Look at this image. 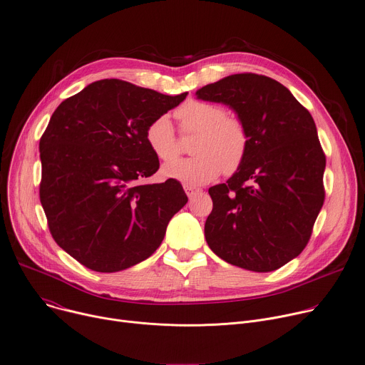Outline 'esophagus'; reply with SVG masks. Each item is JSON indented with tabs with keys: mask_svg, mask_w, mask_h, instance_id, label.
<instances>
[{
	"mask_svg": "<svg viewBox=\"0 0 365 365\" xmlns=\"http://www.w3.org/2000/svg\"><path fill=\"white\" fill-rule=\"evenodd\" d=\"M185 192H186V195L189 196V200H192L193 196H196L197 193L201 192V189H200V187H195V186H189V185H185Z\"/></svg>",
	"mask_w": 365,
	"mask_h": 365,
	"instance_id": "1",
	"label": "esophagus"
}]
</instances>
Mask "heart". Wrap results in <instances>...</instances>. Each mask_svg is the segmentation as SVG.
Returning a JSON list of instances; mask_svg holds the SVG:
<instances>
[{
	"label": "heart",
	"mask_w": 365,
	"mask_h": 365,
	"mask_svg": "<svg viewBox=\"0 0 365 365\" xmlns=\"http://www.w3.org/2000/svg\"><path fill=\"white\" fill-rule=\"evenodd\" d=\"M176 118L185 132H197L192 151L196 155L175 161L179 143L168 115L155 118L145 130L151 151L161 161H175L163 168V175L187 185H202L214 180L224 170L236 172L245 160L249 135L243 122L227 116V110L214 103L189 101L176 110Z\"/></svg>",
	"instance_id": "heart-1"
}]
</instances>
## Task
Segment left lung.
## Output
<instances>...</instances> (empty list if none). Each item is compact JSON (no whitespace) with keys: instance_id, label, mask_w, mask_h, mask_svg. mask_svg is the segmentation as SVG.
I'll list each match as a JSON object with an SVG mask.
<instances>
[{"instance_id":"left-lung-1","label":"left lung","mask_w":365,"mask_h":365,"mask_svg":"<svg viewBox=\"0 0 365 365\" xmlns=\"http://www.w3.org/2000/svg\"><path fill=\"white\" fill-rule=\"evenodd\" d=\"M195 94L235 110L249 135L240 168L208 190L207 243L235 267L275 271L303 252L324 201L316 123L287 87L264 76L233 74Z\"/></svg>"}]
</instances>
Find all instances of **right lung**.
Segmentation results:
<instances>
[{
    "instance_id": "obj_1",
    "label": "right lung",
    "mask_w": 365,
    "mask_h": 365,
    "mask_svg": "<svg viewBox=\"0 0 365 365\" xmlns=\"http://www.w3.org/2000/svg\"><path fill=\"white\" fill-rule=\"evenodd\" d=\"M187 93L165 96L110 78L63 101L41 138V202L53 240L86 268L118 272L150 257L187 196L158 170L148 125Z\"/></svg>"
}]
</instances>
